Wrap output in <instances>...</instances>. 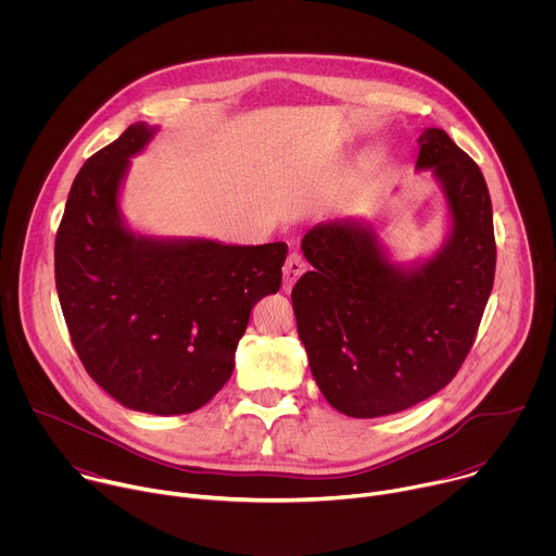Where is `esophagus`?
Returning a JSON list of instances; mask_svg holds the SVG:
<instances>
[{
  "instance_id": "esophagus-1",
  "label": "esophagus",
  "mask_w": 556,
  "mask_h": 556,
  "mask_svg": "<svg viewBox=\"0 0 556 556\" xmlns=\"http://www.w3.org/2000/svg\"><path fill=\"white\" fill-rule=\"evenodd\" d=\"M305 268H307V264L301 257V253H296V251L290 253L286 264H283V290H292V286L305 273Z\"/></svg>"
}]
</instances>
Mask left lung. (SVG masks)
Listing matches in <instances>:
<instances>
[{
    "label": "left lung",
    "mask_w": 556,
    "mask_h": 556,
    "mask_svg": "<svg viewBox=\"0 0 556 556\" xmlns=\"http://www.w3.org/2000/svg\"><path fill=\"white\" fill-rule=\"evenodd\" d=\"M418 172L448 211L446 240L425 262L395 264L371 224L330 219L301 240L312 264L292 288L296 332L326 401L350 418L405 412L462 367L495 279L486 180L444 129L427 127Z\"/></svg>",
    "instance_id": "8db88e82"
}]
</instances>
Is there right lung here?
Here are the masks:
<instances>
[{
    "instance_id": "right-lung-1",
    "label": "right lung",
    "mask_w": 556,
    "mask_h": 556,
    "mask_svg": "<svg viewBox=\"0 0 556 556\" xmlns=\"http://www.w3.org/2000/svg\"><path fill=\"white\" fill-rule=\"evenodd\" d=\"M157 127L129 125L76 174L54 242V281L86 371L131 412L180 416L226 384L251 309L281 286L283 242L153 237L121 213L129 157Z\"/></svg>"
}]
</instances>
